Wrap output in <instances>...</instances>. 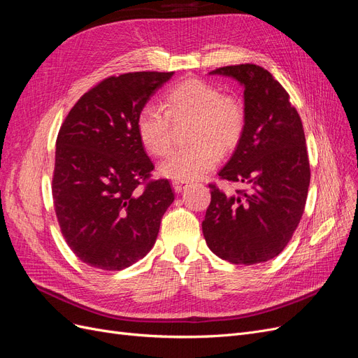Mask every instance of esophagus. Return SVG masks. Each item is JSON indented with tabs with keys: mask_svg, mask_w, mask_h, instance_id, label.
Here are the masks:
<instances>
[{
	"mask_svg": "<svg viewBox=\"0 0 358 358\" xmlns=\"http://www.w3.org/2000/svg\"><path fill=\"white\" fill-rule=\"evenodd\" d=\"M173 188H175L176 192H182V189H185V185L180 182H173Z\"/></svg>",
	"mask_w": 358,
	"mask_h": 358,
	"instance_id": "esophagus-1",
	"label": "esophagus"
}]
</instances>
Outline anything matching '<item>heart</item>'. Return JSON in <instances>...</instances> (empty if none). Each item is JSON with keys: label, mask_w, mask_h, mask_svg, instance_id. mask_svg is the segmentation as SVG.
Masks as SVG:
<instances>
[{"label": "heart", "mask_w": 358, "mask_h": 358, "mask_svg": "<svg viewBox=\"0 0 358 358\" xmlns=\"http://www.w3.org/2000/svg\"><path fill=\"white\" fill-rule=\"evenodd\" d=\"M164 108L145 104L136 117L140 143L150 155H166L171 146V121L192 119L191 148L171 150L159 164V173L173 180L188 182L216 167L221 154L239 145L245 129V107L234 95L201 79H187L164 95Z\"/></svg>", "instance_id": "1"}]
</instances>
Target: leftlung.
Here are the masks:
<instances>
[{
	"mask_svg": "<svg viewBox=\"0 0 358 358\" xmlns=\"http://www.w3.org/2000/svg\"><path fill=\"white\" fill-rule=\"evenodd\" d=\"M245 91V129L218 176L248 189L225 194L210 183V204L201 224L209 249L233 264L278 257L296 231L310 182L301 119L288 92L255 64L216 69Z\"/></svg>",
	"mask_w": 358,
	"mask_h": 358,
	"instance_id": "8db88e82",
	"label": "left lung"
}]
</instances>
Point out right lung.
Masks as SVG:
<instances>
[{
    "mask_svg": "<svg viewBox=\"0 0 358 358\" xmlns=\"http://www.w3.org/2000/svg\"><path fill=\"white\" fill-rule=\"evenodd\" d=\"M173 76H112L80 96L57 138L52 196L61 233L80 262L122 270L152 249L175 200L136 129L138 110Z\"/></svg>",
    "mask_w": 358,
    "mask_h": 358,
    "instance_id": "1",
    "label": "right lung"
}]
</instances>
